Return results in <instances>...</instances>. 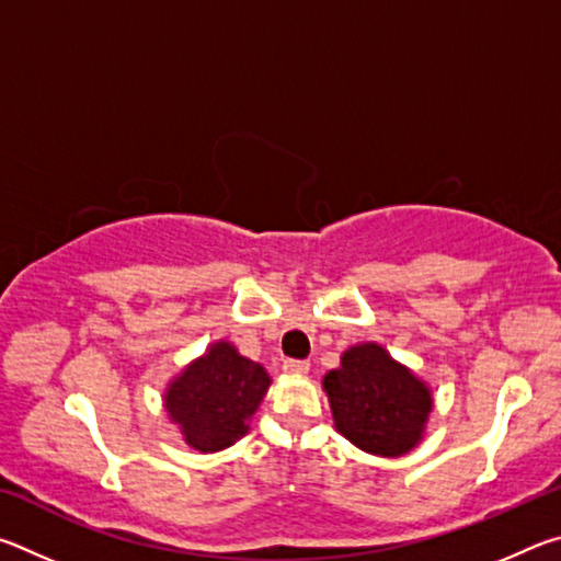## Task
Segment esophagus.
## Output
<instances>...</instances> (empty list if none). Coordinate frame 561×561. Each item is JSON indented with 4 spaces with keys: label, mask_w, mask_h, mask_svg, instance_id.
<instances>
[{
    "label": "esophagus",
    "mask_w": 561,
    "mask_h": 561,
    "mask_svg": "<svg viewBox=\"0 0 561 561\" xmlns=\"http://www.w3.org/2000/svg\"><path fill=\"white\" fill-rule=\"evenodd\" d=\"M282 371L287 376H304L309 371V360H297V358H287L282 364Z\"/></svg>",
    "instance_id": "esophagus-1"
}]
</instances>
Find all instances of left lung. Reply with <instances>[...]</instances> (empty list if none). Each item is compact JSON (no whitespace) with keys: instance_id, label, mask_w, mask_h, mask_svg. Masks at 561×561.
<instances>
[{"instance_id":"1","label":"left lung","mask_w":561,"mask_h":561,"mask_svg":"<svg viewBox=\"0 0 561 561\" xmlns=\"http://www.w3.org/2000/svg\"><path fill=\"white\" fill-rule=\"evenodd\" d=\"M321 386L334 428L358 450L401 458L423 440L433 411L431 386L376 341L348 346Z\"/></svg>"}]
</instances>
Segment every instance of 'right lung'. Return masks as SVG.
<instances>
[{
  "label": "right lung",
  "mask_w": 561,
  "mask_h": 561,
  "mask_svg": "<svg viewBox=\"0 0 561 561\" xmlns=\"http://www.w3.org/2000/svg\"><path fill=\"white\" fill-rule=\"evenodd\" d=\"M270 386L272 378L262 364L220 339L170 378L163 408L185 445L197 453H217L250 433L252 415Z\"/></svg>",
  "instance_id": "add662e5"
}]
</instances>
